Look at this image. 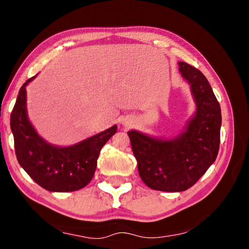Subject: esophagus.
<instances>
[{
	"mask_svg": "<svg viewBox=\"0 0 249 249\" xmlns=\"http://www.w3.org/2000/svg\"><path fill=\"white\" fill-rule=\"evenodd\" d=\"M124 126H125V127H127V126H129V122H124Z\"/></svg>",
	"mask_w": 249,
	"mask_h": 249,
	"instance_id": "1",
	"label": "esophagus"
}]
</instances>
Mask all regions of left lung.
<instances>
[{"label":"left lung","instance_id":"1","mask_svg":"<svg viewBox=\"0 0 249 249\" xmlns=\"http://www.w3.org/2000/svg\"><path fill=\"white\" fill-rule=\"evenodd\" d=\"M178 66L196 107L183 132L174 138L127 132L142 180L158 191L191 188L215 161L220 148L221 107L208 79L187 62L179 61Z\"/></svg>","mask_w":249,"mask_h":249}]
</instances>
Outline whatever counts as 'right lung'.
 Returning a JSON list of instances; mask_svg holds the SVG:
<instances>
[{"instance_id": "obj_1", "label": "right lung", "mask_w": 249, "mask_h": 249, "mask_svg": "<svg viewBox=\"0 0 249 249\" xmlns=\"http://www.w3.org/2000/svg\"><path fill=\"white\" fill-rule=\"evenodd\" d=\"M35 78L36 75L28 79L20 88L11 114L18 163L37 184L50 192L80 190L93 178L100 151L116 133L117 126L67 147L46 142L27 115L26 86Z\"/></svg>"}]
</instances>
